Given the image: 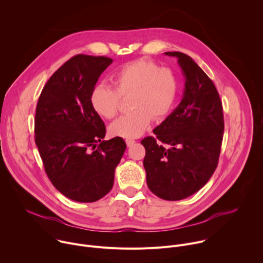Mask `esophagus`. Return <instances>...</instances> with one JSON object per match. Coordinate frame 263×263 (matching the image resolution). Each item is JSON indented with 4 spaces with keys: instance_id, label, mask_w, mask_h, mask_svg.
Here are the masks:
<instances>
[{
    "instance_id": "34e87169",
    "label": "esophagus",
    "mask_w": 263,
    "mask_h": 263,
    "mask_svg": "<svg viewBox=\"0 0 263 263\" xmlns=\"http://www.w3.org/2000/svg\"><path fill=\"white\" fill-rule=\"evenodd\" d=\"M126 143H127V146L130 147L135 143V140L134 139H126Z\"/></svg>"
}]
</instances>
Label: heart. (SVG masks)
Listing matches in <instances>:
<instances>
[{
	"instance_id": "heart-1",
	"label": "heart",
	"mask_w": 263,
	"mask_h": 263,
	"mask_svg": "<svg viewBox=\"0 0 263 263\" xmlns=\"http://www.w3.org/2000/svg\"><path fill=\"white\" fill-rule=\"evenodd\" d=\"M115 89L104 84L95 87L90 96L92 109L100 117L111 120L117 117L121 98L131 96L130 114L112 123V136L136 138L148 128L152 119L161 120L172 110L178 90L174 71L146 59L131 61L110 77Z\"/></svg>"
}]
</instances>
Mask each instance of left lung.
<instances>
[{"instance_id":"obj_1","label":"left lung","mask_w":263,"mask_h":263,"mask_svg":"<svg viewBox=\"0 0 263 263\" xmlns=\"http://www.w3.org/2000/svg\"><path fill=\"white\" fill-rule=\"evenodd\" d=\"M177 57L185 80L178 107L141 140L143 166L149 191L167 201H179L199 192L214 173L223 133L219 95L204 70L181 52ZM170 145L168 149L164 144Z\"/></svg>"}]
</instances>
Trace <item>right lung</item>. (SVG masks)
<instances>
[{
	"label": "right lung",
	"instance_id": "right-lung-1",
	"mask_svg": "<svg viewBox=\"0 0 263 263\" xmlns=\"http://www.w3.org/2000/svg\"><path fill=\"white\" fill-rule=\"evenodd\" d=\"M111 58L79 54L60 66L45 85L35 114V143L55 189L66 198L91 203L114 186L126 142L102 140L105 124L90 96Z\"/></svg>",
	"mask_w": 263,
	"mask_h": 263
}]
</instances>
